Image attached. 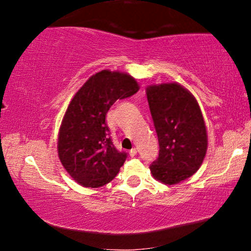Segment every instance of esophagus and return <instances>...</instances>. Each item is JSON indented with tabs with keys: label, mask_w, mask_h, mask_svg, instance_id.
<instances>
[{
	"label": "esophagus",
	"mask_w": 251,
	"mask_h": 251,
	"mask_svg": "<svg viewBox=\"0 0 251 251\" xmlns=\"http://www.w3.org/2000/svg\"><path fill=\"white\" fill-rule=\"evenodd\" d=\"M129 155H131V157H134V155H137V149L133 148V149L129 150Z\"/></svg>",
	"instance_id": "34e87169"
}]
</instances>
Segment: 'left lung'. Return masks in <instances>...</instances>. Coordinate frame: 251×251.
Returning a JSON list of instances; mask_svg holds the SVG:
<instances>
[{"label":"left lung","instance_id":"obj_1","mask_svg":"<svg viewBox=\"0 0 251 251\" xmlns=\"http://www.w3.org/2000/svg\"><path fill=\"white\" fill-rule=\"evenodd\" d=\"M146 96L159 143L150 170L154 179L174 185L195 175L205 157L203 114L196 98L177 82L149 86Z\"/></svg>","mask_w":251,"mask_h":251}]
</instances>
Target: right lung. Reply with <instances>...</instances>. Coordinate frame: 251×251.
Segmentation results:
<instances>
[{
    "mask_svg": "<svg viewBox=\"0 0 251 251\" xmlns=\"http://www.w3.org/2000/svg\"><path fill=\"white\" fill-rule=\"evenodd\" d=\"M139 85L127 73L103 70L76 92L63 116L57 154L68 175L85 188H100L119 174L125 152L114 148L106 114L118 99L133 96Z\"/></svg>",
    "mask_w": 251,
    "mask_h": 251,
    "instance_id": "1",
    "label": "right lung"
}]
</instances>
